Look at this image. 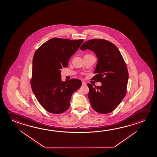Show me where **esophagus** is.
Masks as SVG:
<instances>
[{
  "instance_id": "esophagus-1",
  "label": "esophagus",
  "mask_w": 157,
  "mask_h": 157,
  "mask_svg": "<svg viewBox=\"0 0 157 157\" xmlns=\"http://www.w3.org/2000/svg\"><path fill=\"white\" fill-rule=\"evenodd\" d=\"M86 85V83L85 82H83L82 81V86H85V85Z\"/></svg>"
}]
</instances>
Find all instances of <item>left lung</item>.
<instances>
[{
  "instance_id": "left-lung-1",
  "label": "left lung",
  "mask_w": 157,
  "mask_h": 157,
  "mask_svg": "<svg viewBox=\"0 0 157 157\" xmlns=\"http://www.w3.org/2000/svg\"><path fill=\"white\" fill-rule=\"evenodd\" d=\"M80 48L92 50L98 58L96 75L92 79L101 82L102 85L93 87L87 84L91 105L98 113H110L126 95L128 73L123 57L114 44L105 39H91Z\"/></svg>"
}]
</instances>
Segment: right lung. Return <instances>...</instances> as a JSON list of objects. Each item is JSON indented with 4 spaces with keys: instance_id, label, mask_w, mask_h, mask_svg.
<instances>
[{
    "instance_id": "1",
    "label": "right lung",
    "mask_w": 157,
    "mask_h": 157,
    "mask_svg": "<svg viewBox=\"0 0 157 157\" xmlns=\"http://www.w3.org/2000/svg\"><path fill=\"white\" fill-rule=\"evenodd\" d=\"M83 41L54 38L34 53L32 89L39 103L50 113L61 114L67 111L72 94L82 85L81 80L77 79L61 81V70L67 67L70 57Z\"/></svg>"
}]
</instances>
